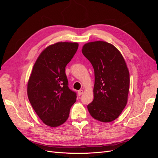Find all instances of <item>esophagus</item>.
I'll return each mask as SVG.
<instances>
[{"mask_svg":"<svg viewBox=\"0 0 158 158\" xmlns=\"http://www.w3.org/2000/svg\"><path fill=\"white\" fill-rule=\"evenodd\" d=\"M83 93H84V90H83V89H80V90H78V95H82V94H83Z\"/></svg>","mask_w":158,"mask_h":158,"instance_id":"34e87169","label":"esophagus"}]
</instances>
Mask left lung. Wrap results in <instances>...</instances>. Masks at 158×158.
<instances>
[{"label": "left lung", "mask_w": 158, "mask_h": 158, "mask_svg": "<svg viewBox=\"0 0 158 158\" xmlns=\"http://www.w3.org/2000/svg\"><path fill=\"white\" fill-rule=\"evenodd\" d=\"M82 52L92 63L95 75L94 100L88 106L93 118L109 123L125 109L130 85V75L121 52L103 41L84 45Z\"/></svg>", "instance_id": "8db88e82"}]
</instances>
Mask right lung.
I'll return each mask as SVG.
<instances>
[{"mask_svg":"<svg viewBox=\"0 0 158 158\" xmlns=\"http://www.w3.org/2000/svg\"><path fill=\"white\" fill-rule=\"evenodd\" d=\"M78 43L58 42L43 51L27 82L33 109L46 125L57 127L67 120L76 94L69 88L65 67L77 51Z\"/></svg>","mask_w":158,"mask_h":158,"instance_id":"obj_1","label":"right lung"}]
</instances>
